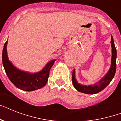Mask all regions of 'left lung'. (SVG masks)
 I'll return each instance as SVG.
<instances>
[{"instance_id": "obj_1", "label": "left lung", "mask_w": 121, "mask_h": 121, "mask_svg": "<svg viewBox=\"0 0 121 121\" xmlns=\"http://www.w3.org/2000/svg\"><path fill=\"white\" fill-rule=\"evenodd\" d=\"M111 47H112V59H111V68L109 72H107L104 78H102L99 82H98L95 85H82L77 82L75 78V72L73 70L72 73V83L74 87L80 92L86 94H97L102 90H104L108 85L110 83L113 78L114 77L116 71V57L117 51L115 47L113 37L111 36Z\"/></svg>"}]
</instances>
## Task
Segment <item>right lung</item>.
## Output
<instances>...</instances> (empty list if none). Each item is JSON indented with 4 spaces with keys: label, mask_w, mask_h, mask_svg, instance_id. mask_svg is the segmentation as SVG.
I'll return each instance as SVG.
<instances>
[{
    "label": "right lung",
    "mask_w": 121,
    "mask_h": 121,
    "mask_svg": "<svg viewBox=\"0 0 121 121\" xmlns=\"http://www.w3.org/2000/svg\"><path fill=\"white\" fill-rule=\"evenodd\" d=\"M7 41L4 44L2 51V63L7 75L10 82L21 90L33 91L43 88L47 83L50 69L54 64L55 60L50 61L44 68L38 73H30L15 67L9 61L7 53Z\"/></svg>",
    "instance_id": "obj_1"
}]
</instances>
